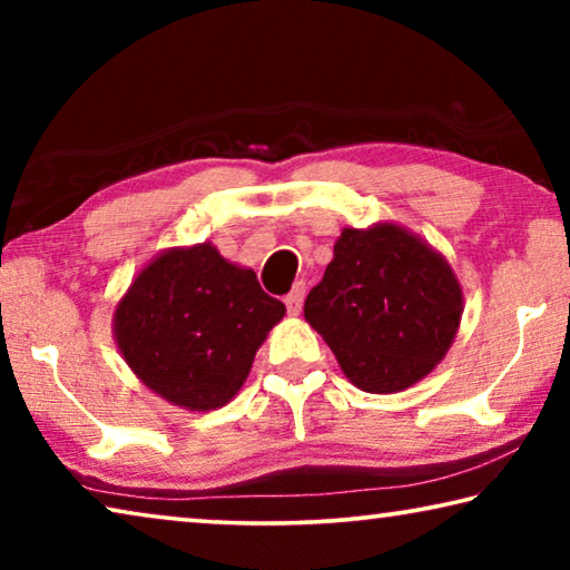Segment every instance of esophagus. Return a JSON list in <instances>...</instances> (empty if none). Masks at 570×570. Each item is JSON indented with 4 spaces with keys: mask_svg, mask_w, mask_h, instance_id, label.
Returning <instances> with one entry per match:
<instances>
[{
    "mask_svg": "<svg viewBox=\"0 0 570 570\" xmlns=\"http://www.w3.org/2000/svg\"><path fill=\"white\" fill-rule=\"evenodd\" d=\"M302 302H304V282H296L292 292L284 296V304L288 308V314L296 316L298 312H302Z\"/></svg>",
    "mask_w": 570,
    "mask_h": 570,
    "instance_id": "34e87169",
    "label": "esophagus"
}]
</instances>
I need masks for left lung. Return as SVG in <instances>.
I'll list each match as a JSON object with an SVG mask.
<instances>
[{
	"label": "left lung",
	"mask_w": 570,
	"mask_h": 570,
	"mask_svg": "<svg viewBox=\"0 0 570 570\" xmlns=\"http://www.w3.org/2000/svg\"><path fill=\"white\" fill-rule=\"evenodd\" d=\"M462 286L448 258L404 226L342 228L304 320L330 344L354 387L392 394L445 360L462 320Z\"/></svg>",
	"instance_id": "left-lung-1"
}]
</instances>
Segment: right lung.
<instances>
[{
	"mask_svg": "<svg viewBox=\"0 0 570 570\" xmlns=\"http://www.w3.org/2000/svg\"><path fill=\"white\" fill-rule=\"evenodd\" d=\"M284 314L250 268L226 262L206 240L160 250L140 268L115 306L112 336L150 392L210 412L244 387L258 346Z\"/></svg>",
	"mask_w": 570,
	"mask_h": 570,
	"instance_id": "obj_1",
	"label": "right lung"
}]
</instances>
